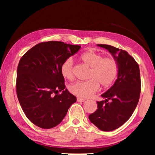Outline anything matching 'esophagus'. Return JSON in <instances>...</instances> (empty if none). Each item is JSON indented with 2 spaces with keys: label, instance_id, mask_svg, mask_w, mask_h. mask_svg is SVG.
Listing matches in <instances>:
<instances>
[{
  "label": "esophagus",
  "instance_id": "1",
  "mask_svg": "<svg viewBox=\"0 0 155 155\" xmlns=\"http://www.w3.org/2000/svg\"><path fill=\"white\" fill-rule=\"evenodd\" d=\"M77 101H78V102H83V101H85V99H82V98H80V97H78V98H77Z\"/></svg>",
  "mask_w": 155,
  "mask_h": 155
}]
</instances>
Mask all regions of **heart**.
<instances>
[{"label":"heart","mask_w":155,"mask_h":155,"mask_svg":"<svg viewBox=\"0 0 155 155\" xmlns=\"http://www.w3.org/2000/svg\"><path fill=\"white\" fill-rule=\"evenodd\" d=\"M84 63L90 67L86 81H79L71 84L69 91L79 97H90L98 90L99 84L108 87L113 83L118 74V65L114 58L104 57L94 51H87L81 56ZM62 75L66 79L74 78V63L72 58L64 61L61 67Z\"/></svg>","instance_id":"b5f03b06"}]
</instances>
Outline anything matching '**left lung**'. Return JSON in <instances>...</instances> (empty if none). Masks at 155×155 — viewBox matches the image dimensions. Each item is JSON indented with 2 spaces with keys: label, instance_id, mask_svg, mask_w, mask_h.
Here are the masks:
<instances>
[{
  "label": "left lung",
  "instance_id": "8db88e82",
  "mask_svg": "<svg viewBox=\"0 0 155 155\" xmlns=\"http://www.w3.org/2000/svg\"><path fill=\"white\" fill-rule=\"evenodd\" d=\"M97 46L107 49L114 57L118 78L101 94L106 99L97 101L98 109L89 116V119L99 130L111 131L125 124L135 111L140 94V73L137 63L126 51L107 44Z\"/></svg>",
  "mask_w": 155,
  "mask_h": 155
}]
</instances>
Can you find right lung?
<instances>
[{
    "instance_id": "1",
    "label": "right lung",
    "mask_w": 155,
    "mask_h": 155,
    "mask_svg": "<svg viewBox=\"0 0 155 155\" xmlns=\"http://www.w3.org/2000/svg\"><path fill=\"white\" fill-rule=\"evenodd\" d=\"M80 48L62 41L41 42L20 58L17 96L27 118L39 128L49 129L58 125L77 100L65 89L61 67Z\"/></svg>"
}]
</instances>
